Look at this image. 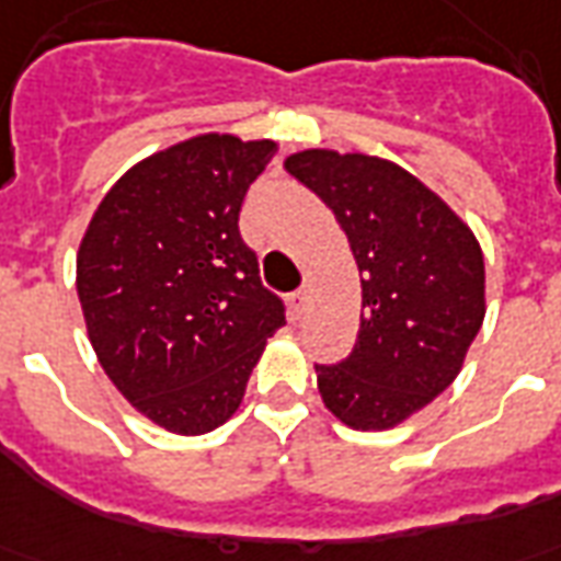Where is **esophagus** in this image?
<instances>
[{
    "mask_svg": "<svg viewBox=\"0 0 561 561\" xmlns=\"http://www.w3.org/2000/svg\"><path fill=\"white\" fill-rule=\"evenodd\" d=\"M306 297H309V294H306V288H300V291H294L291 294V309L297 314L302 312V306H306Z\"/></svg>",
    "mask_w": 561,
    "mask_h": 561,
    "instance_id": "obj_1",
    "label": "esophagus"
}]
</instances>
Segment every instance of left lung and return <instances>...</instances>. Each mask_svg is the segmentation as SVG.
<instances>
[{
  "instance_id": "8db88e82",
  "label": "left lung",
  "mask_w": 561,
  "mask_h": 561,
  "mask_svg": "<svg viewBox=\"0 0 561 561\" xmlns=\"http://www.w3.org/2000/svg\"><path fill=\"white\" fill-rule=\"evenodd\" d=\"M285 169L333 210L363 282L354 351L314 365L323 404L347 428H396L458 377L479 335V240L437 193L380 157L309 148Z\"/></svg>"
}]
</instances>
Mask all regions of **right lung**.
<instances>
[{
    "mask_svg": "<svg viewBox=\"0 0 561 561\" xmlns=\"http://www.w3.org/2000/svg\"><path fill=\"white\" fill-rule=\"evenodd\" d=\"M276 142L205 133L136 163L103 196L77 252V294L94 354L153 425L219 428L285 306L261 285L240 205Z\"/></svg>",
    "mask_w": 561,
    "mask_h": 561,
    "instance_id": "obj_1",
    "label": "right lung"
}]
</instances>
